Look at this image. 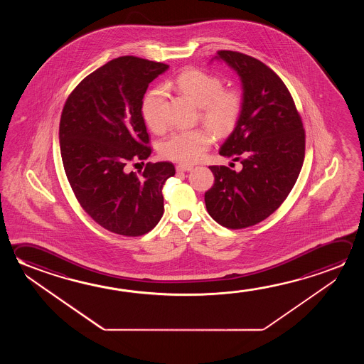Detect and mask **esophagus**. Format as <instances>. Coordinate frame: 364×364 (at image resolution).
<instances>
[{
  "label": "esophagus",
  "instance_id": "34e87169",
  "mask_svg": "<svg viewBox=\"0 0 364 364\" xmlns=\"http://www.w3.org/2000/svg\"><path fill=\"white\" fill-rule=\"evenodd\" d=\"M191 170H193V166H191V165H184V164L176 165V171L178 173H188V171H191Z\"/></svg>",
  "mask_w": 364,
  "mask_h": 364
}]
</instances>
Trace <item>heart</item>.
Here are the masks:
<instances>
[{
  "instance_id": "b5f03b06",
  "label": "heart",
  "mask_w": 364,
  "mask_h": 364,
  "mask_svg": "<svg viewBox=\"0 0 364 364\" xmlns=\"http://www.w3.org/2000/svg\"><path fill=\"white\" fill-rule=\"evenodd\" d=\"M176 87L200 107V117L218 134L232 131L242 110V100L237 91L223 90L220 78L208 72L189 68L176 78ZM165 89L157 86L144 96L142 115L152 131L165 128L164 102ZM213 144V134L205 128L175 132L165 138L160 146L164 157L173 161L191 164L200 160Z\"/></svg>"
}]
</instances>
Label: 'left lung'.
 I'll return each instance as SVG.
<instances>
[{
  "mask_svg": "<svg viewBox=\"0 0 364 364\" xmlns=\"http://www.w3.org/2000/svg\"><path fill=\"white\" fill-rule=\"evenodd\" d=\"M239 75L242 110L220 155L242 165L240 171L209 166L215 184L205 196L209 215L227 228L254 226L279 208L297 181L304 160V129L292 96L262 62L220 50Z\"/></svg>",
  "mask_w": 364,
  "mask_h": 364,
  "instance_id": "left-lung-1",
  "label": "left lung"
}]
</instances>
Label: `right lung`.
Returning a JSON list of instances; mask_svg holds the SVG:
<instances>
[{
  "label": "right lung",
  "instance_id": "obj_1",
  "mask_svg": "<svg viewBox=\"0 0 364 364\" xmlns=\"http://www.w3.org/2000/svg\"><path fill=\"white\" fill-rule=\"evenodd\" d=\"M168 66L133 55L90 73L68 96L60 115V156L67 179L85 212L110 232L141 236L164 215L162 185L171 162L147 164L137 175L132 160L151 155L142 117L149 85Z\"/></svg>",
  "mask_w": 364,
  "mask_h": 364
}]
</instances>
